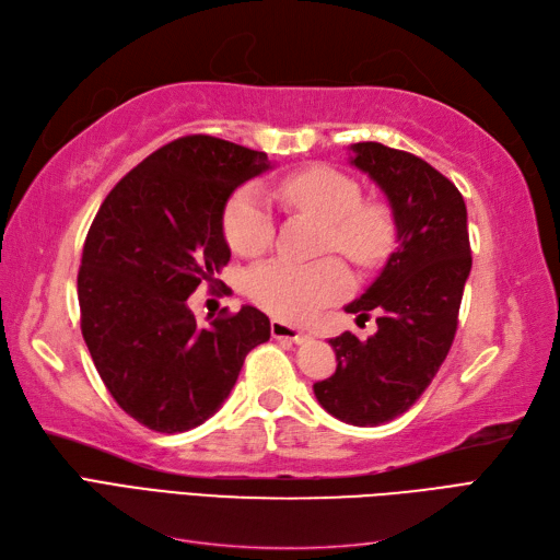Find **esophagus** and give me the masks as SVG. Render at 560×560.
<instances>
[{"label": "esophagus", "instance_id": "obj_1", "mask_svg": "<svg viewBox=\"0 0 560 560\" xmlns=\"http://www.w3.org/2000/svg\"><path fill=\"white\" fill-rule=\"evenodd\" d=\"M270 334H273V338H278V341H292V343H306L311 341V334L301 331L292 325H287V322L282 319H273L270 322Z\"/></svg>", "mask_w": 560, "mask_h": 560}]
</instances>
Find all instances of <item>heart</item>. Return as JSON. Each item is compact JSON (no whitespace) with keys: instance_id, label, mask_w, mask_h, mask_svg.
Instances as JSON below:
<instances>
[{"instance_id":"b5f03b06","label":"heart","mask_w":560,"mask_h":560,"mask_svg":"<svg viewBox=\"0 0 560 560\" xmlns=\"http://www.w3.org/2000/svg\"><path fill=\"white\" fill-rule=\"evenodd\" d=\"M280 198L296 210L327 222L325 249H336L360 266H376L393 247L395 222L383 202L362 200L360 184L327 165L284 177ZM229 245L243 257H257L273 243L276 219L259 186H243L224 212ZM254 303L282 319L303 322L331 306L352 290V276L343 261L325 259L296 264L273 259L254 266L247 280Z\"/></svg>"}]
</instances>
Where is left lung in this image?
Instances as JSON below:
<instances>
[{
    "mask_svg": "<svg viewBox=\"0 0 560 560\" xmlns=\"http://www.w3.org/2000/svg\"><path fill=\"white\" fill-rule=\"evenodd\" d=\"M350 163L387 196L397 249L369 290L348 303L358 322L376 311L366 341L343 331L329 338L334 376L313 385L322 409L358 428L409 411L444 364L471 270L463 194L430 163L381 142L352 144Z\"/></svg>",
    "mask_w": 560,
    "mask_h": 560,
    "instance_id": "obj_1",
    "label": "left lung"
}]
</instances>
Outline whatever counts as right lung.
<instances>
[{
    "mask_svg": "<svg viewBox=\"0 0 560 560\" xmlns=\"http://www.w3.org/2000/svg\"><path fill=\"white\" fill-rule=\"evenodd\" d=\"M268 167L264 151L186 135L135 165L93 219L77 278L81 334L109 395L149 430L186 432L214 416L247 352L270 338L252 306L208 327L189 308L231 259L226 200Z\"/></svg>",
    "mask_w": 560,
    "mask_h": 560,
    "instance_id": "add662e5",
    "label": "right lung"
}]
</instances>
